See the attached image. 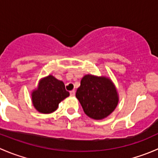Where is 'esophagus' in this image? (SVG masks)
Instances as JSON below:
<instances>
[{
	"mask_svg": "<svg viewBox=\"0 0 158 158\" xmlns=\"http://www.w3.org/2000/svg\"><path fill=\"white\" fill-rule=\"evenodd\" d=\"M69 93H70V95H71V96H75V94H76V91L72 90V91H70Z\"/></svg>",
	"mask_w": 158,
	"mask_h": 158,
	"instance_id": "1",
	"label": "esophagus"
}]
</instances>
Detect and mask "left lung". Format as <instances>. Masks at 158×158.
Instances as JSON below:
<instances>
[{
	"label": "left lung",
	"instance_id": "obj_1",
	"mask_svg": "<svg viewBox=\"0 0 158 158\" xmlns=\"http://www.w3.org/2000/svg\"><path fill=\"white\" fill-rule=\"evenodd\" d=\"M84 112L99 120L109 116L118 102L117 91L109 79L86 75L82 79L76 93Z\"/></svg>",
	"mask_w": 158,
	"mask_h": 158
}]
</instances>
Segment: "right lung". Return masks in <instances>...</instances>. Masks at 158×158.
Returning <instances> with one entry per match:
<instances>
[{"label":"right lung","instance_id":"1","mask_svg":"<svg viewBox=\"0 0 158 158\" xmlns=\"http://www.w3.org/2000/svg\"><path fill=\"white\" fill-rule=\"evenodd\" d=\"M69 95L62 81L52 76L41 79L38 89L32 93V101L35 109L44 114L53 112L59 103Z\"/></svg>","mask_w":158,"mask_h":158}]
</instances>
